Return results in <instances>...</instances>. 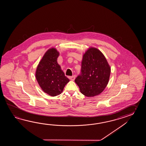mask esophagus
I'll use <instances>...</instances> for the list:
<instances>
[{"instance_id": "1", "label": "esophagus", "mask_w": 146, "mask_h": 146, "mask_svg": "<svg viewBox=\"0 0 146 146\" xmlns=\"http://www.w3.org/2000/svg\"><path fill=\"white\" fill-rule=\"evenodd\" d=\"M70 79L72 81H74V79H75V76H72V77H70Z\"/></svg>"}]
</instances>
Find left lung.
Wrapping results in <instances>:
<instances>
[{"mask_svg": "<svg viewBox=\"0 0 146 146\" xmlns=\"http://www.w3.org/2000/svg\"><path fill=\"white\" fill-rule=\"evenodd\" d=\"M111 68L102 52L90 47L83 56L80 74L75 79L81 93L92 97L99 95L109 82Z\"/></svg>", "mask_w": 146, "mask_h": 146, "instance_id": "left-lung-1", "label": "left lung"}]
</instances>
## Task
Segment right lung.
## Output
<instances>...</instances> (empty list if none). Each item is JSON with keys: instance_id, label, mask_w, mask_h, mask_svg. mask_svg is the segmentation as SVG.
<instances>
[{"instance_id": "right-lung-1", "label": "right lung", "mask_w": 146, "mask_h": 146, "mask_svg": "<svg viewBox=\"0 0 146 146\" xmlns=\"http://www.w3.org/2000/svg\"><path fill=\"white\" fill-rule=\"evenodd\" d=\"M58 56L59 52L56 49H49L39 62L35 73L37 82L42 90L52 96L62 93L66 84L69 81L57 63Z\"/></svg>"}]
</instances>
